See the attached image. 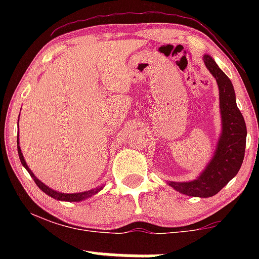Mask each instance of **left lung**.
Segmentation results:
<instances>
[{
    "mask_svg": "<svg viewBox=\"0 0 259 259\" xmlns=\"http://www.w3.org/2000/svg\"><path fill=\"white\" fill-rule=\"evenodd\" d=\"M207 69L214 76L219 89L222 132L212 159L197 178L191 181H168V185L180 194L192 197H212L239 173L245 157V119L237 108L236 96L230 79L225 75L209 55L203 56Z\"/></svg>",
    "mask_w": 259,
    "mask_h": 259,
    "instance_id": "1",
    "label": "left lung"
}]
</instances>
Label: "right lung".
Segmentation results:
<instances>
[{
    "label": "right lung",
    "mask_w": 259,
    "mask_h": 259,
    "mask_svg": "<svg viewBox=\"0 0 259 259\" xmlns=\"http://www.w3.org/2000/svg\"><path fill=\"white\" fill-rule=\"evenodd\" d=\"M17 147H18V154H19V159H20V162H22L23 167H24L26 170H28V173L31 175V178L34 179L35 183H36V185L40 187V190H42L45 194L51 196V197L55 198V200L67 201V202H80V201L86 200V198H89V197H92V196L96 195L97 192H100L101 190L103 189V186H99V187H96V189L89 190V191L75 192V194H64V192L56 191V190H53L50 186H47L46 184H44L41 180H38L37 178L35 177V174L32 173L30 169H29L28 164H26V162L24 159V156H23V153H22V150H20V146H19V134H18V138H17Z\"/></svg>",
    "instance_id": "obj_1"
}]
</instances>
